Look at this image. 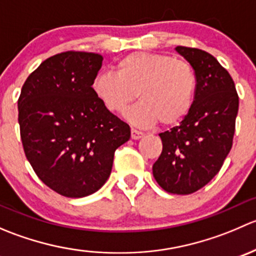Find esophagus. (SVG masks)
<instances>
[{"label": "esophagus", "instance_id": "34e87169", "mask_svg": "<svg viewBox=\"0 0 256 256\" xmlns=\"http://www.w3.org/2000/svg\"><path fill=\"white\" fill-rule=\"evenodd\" d=\"M144 132L136 130V128H131V138H132V140H138V138H144Z\"/></svg>", "mask_w": 256, "mask_h": 256}]
</instances>
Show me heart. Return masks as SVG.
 <instances>
[{
  "mask_svg": "<svg viewBox=\"0 0 256 256\" xmlns=\"http://www.w3.org/2000/svg\"><path fill=\"white\" fill-rule=\"evenodd\" d=\"M114 69L115 74H98L92 84L95 96L110 112H125L138 94L141 102L126 118L140 128L158 121L164 126L176 125L190 112L197 79L188 62L135 52L122 56Z\"/></svg>",
  "mask_w": 256,
  "mask_h": 256,
  "instance_id": "obj_1",
  "label": "heart"
}]
</instances>
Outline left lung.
I'll return each mask as SVG.
<instances>
[{
	"instance_id": "8db88e82",
	"label": "left lung",
	"mask_w": 256,
	"mask_h": 256,
	"mask_svg": "<svg viewBox=\"0 0 256 256\" xmlns=\"http://www.w3.org/2000/svg\"><path fill=\"white\" fill-rule=\"evenodd\" d=\"M197 79L192 108L178 126L160 134L162 152L152 166L166 192L190 194L219 172L233 144L239 98L230 74L212 54L178 46Z\"/></svg>"
}]
</instances>
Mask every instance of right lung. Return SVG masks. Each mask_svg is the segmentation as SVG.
Segmentation results:
<instances>
[{"instance_id": "1", "label": "right lung", "mask_w": 256, "mask_h": 256, "mask_svg": "<svg viewBox=\"0 0 256 256\" xmlns=\"http://www.w3.org/2000/svg\"><path fill=\"white\" fill-rule=\"evenodd\" d=\"M102 56L64 52L46 59L23 84L18 122L23 150L38 178L64 197L82 198L104 186L116 148L130 126L92 92Z\"/></svg>"}]
</instances>
